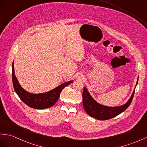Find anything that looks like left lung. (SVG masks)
<instances>
[{
	"mask_svg": "<svg viewBox=\"0 0 147 147\" xmlns=\"http://www.w3.org/2000/svg\"><path fill=\"white\" fill-rule=\"evenodd\" d=\"M138 78L136 86L138 84ZM134 93L135 90L132 94L130 99L128 100V101L125 105L120 107H110L99 104V103L95 101L92 98L91 95L89 94L87 88L84 87L83 94H82V96H83V105L86 112L92 117H94L99 120H107L112 119V118L117 116L121 113L124 112L130 105L134 98Z\"/></svg>",
	"mask_w": 147,
	"mask_h": 147,
	"instance_id": "left-lung-1",
	"label": "left lung"
}]
</instances>
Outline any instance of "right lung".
I'll return each mask as SVG.
<instances>
[{
  "instance_id": "right-lung-1",
  "label": "right lung",
  "mask_w": 147,
  "mask_h": 147,
  "mask_svg": "<svg viewBox=\"0 0 147 147\" xmlns=\"http://www.w3.org/2000/svg\"><path fill=\"white\" fill-rule=\"evenodd\" d=\"M12 82L14 90L19 96L21 100L31 108L35 109H44L53 106L58 100L60 94L63 89L70 84L73 81L65 82L59 87L53 89L51 91L44 94H33L26 91L20 85L14 74L13 62L12 63Z\"/></svg>"
}]
</instances>
